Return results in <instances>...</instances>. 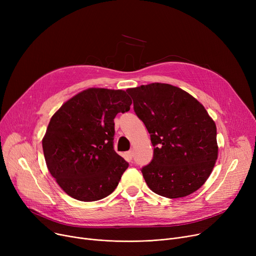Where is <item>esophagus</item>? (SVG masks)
<instances>
[{
  "label": "esophagus",
  "instance_id": "34e87169",
  "mask_svg": "<svg viewBox=\"0 0 256 256\" xmlns=\"http://www.w3.org/2000/svg\"><path fill=\"white\" fill-rule=\"evenodd\" d=\"M126 156H128V160H132V156H134V152H132V150H130V152H126Z\"/></svg>",
  "mask_w": 256,
  "mask_h": 256
}]
</instances>
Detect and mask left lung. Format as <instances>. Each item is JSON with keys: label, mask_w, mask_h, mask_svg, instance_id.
<instances>
[{"label": "left lung", "mask_w": 256, "mask_h": 256, "mask_svg": "<svg viewBox=\"0 0 256 256\" xmlns=\"http://www.w3.org/2000/svg\"><path fill=\"white\" fill-rule=\"evenodd\" d=\"M126 92L154 146L152 162L141 169L147 186L167 198L197 191L218 158L217 128L204 106L169 84L152 83Z\"/></svg>", "instance_id": "8db88e82"}]
</instances>
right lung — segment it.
<instances>
[{
  "mask_svg": "<svg viewBox=\"0 0 256 256\" xmlns=\"http://www.w3.org/2000/svg\"><path fill=\"white\" fill-rule=\"evenodd\" d=\"M124 90L89 88L52 115L42 148L52 176L80 201H96L118 186L128 163L114 150V118L130 111Z\"/></svg>",
  "mask_w": 256,
  "mask_h": 256,
  "instance_id": "obj_1",
  "label": "right lung"
}]
</instances>
